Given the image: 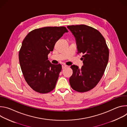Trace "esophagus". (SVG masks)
I'll return each mask as SVG.
<instances>
[{
	"instance_id": "esophagus-1",
	"label": "esophagus",
	"mask_w": 127,
	"mask_h": 127,
	"mask_svg": "<svg viewBox=\"0 0 127 127\" xmlns=\"http://www.w3.org/2000/svg\"><path fill=\"white\" fill-rule=\"evenodd\" d=\"M67 67V66H66V65H64V64H63V65H62V69H65Z\"/></svg>"
}]
</instances>
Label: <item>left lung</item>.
<instances>
[{"label": "left lung", "mask_w": 127, "mask_h": 127, "mask_svg": "<svg viewBox=\"0 0 127 127\" xmlns=\"http://www.w3.org/2000/svg\"><path fill=\"white\" fill-rule=\"evenodd\" d=\"M75 38L78 53L83 54L81 68L71 66L73 74L69 78L71 87L83 93L94 88L101 78L107 66L109 51L105 40L97 30L86 25L69 26Z\"/></svg>", "instance_id": "left-lung-1"}]
</instances>
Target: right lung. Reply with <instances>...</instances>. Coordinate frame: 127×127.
<instances>
[{
  "label": "right lung",
  "instance_id": "obj_1",
  "mask_svg": "<svg viewBox=\"0 0 127 127\" xmlns=\"http://www.w3.org/2000/svg\"><path fill=\"white\" fill-rule=\"evenodd\" d=\"M67 32L64 27H44L30 32L23 41L20 64L26 81L34 91L46 94L55 88L62 66L52 64L48 55Z\"/></svg>",
  "mask_w": 127,
  "mask_h": 127
}]
</instances>
